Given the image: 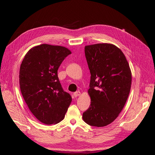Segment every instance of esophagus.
<instances>
[{
  "label": "esophagus",
  "instance_id": "esophagus-1",
  "mask_svg": "<svg viewBox=\"0 0 155 155\" xmlns=\"http://www.w3.org/2000/svg\"><path fill=\"white\" fill-rule=\"evenodd\" d=\"M73 96H74L75 97H78V96H81V92H79V91H78V92H74V93L73 94Z\"/></svg>",
  "mask_w": 155,
  "mask_h": 155
}]
</instances>
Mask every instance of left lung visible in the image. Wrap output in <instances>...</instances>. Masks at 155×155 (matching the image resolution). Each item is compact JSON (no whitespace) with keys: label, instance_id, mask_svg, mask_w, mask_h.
<instances>
[{"label":"left lung","instance_id":"left-lung-1","mask_svg":"<svg viewBox=\"0 0 155 155\" xmlns=\"http://www.w3.org/2000/svg\"><path fill=\"white\" fill-rule=\"evenodd\" d=\"M84 52L91 74L90 107L83 113L87 124L103 127L118 117L128 97L132 73L121 50L112 44L86 46Z\"/></svg>","mask_w":155,"mask_h":155}]
</instances>
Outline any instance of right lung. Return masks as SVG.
<instances>
[{"label":"right lung","mask_w":155,"mask_h":155,"mask_svg":"<svg viewBox=\"0 0 155 155\" xmlns=\"http://www.w3.org/2000/svg\"><path fill=\"white\" fill-rule=\"evenodd\" d=\"M71 54L65 47L42 44L30 49L21 62V94L31 112L45 124L61 122L72 101L58 77V68Z\"/></svg>","instance_id":"add662e5"}]
</instances>
